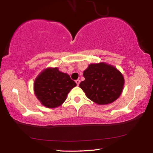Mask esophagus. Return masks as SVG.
<instances>
[{
  "label": "esophagus",
  "mask_w": 153,
  "mask_h": 153,
  "mask_svg": "<svg viewBox=\"0 0 153 153\" xmlns=\"http://www.w3.org/2000/svg\"><path fill=\"white\" fill-rule=\"evenodd\" d=\"M75 82H76V85H79L80 84V80H79V79H77V80H75Z\"/></svg>",
  "instance_id": "34e87169"
}]
</instances>
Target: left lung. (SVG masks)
Listing matches in <instances>:
<instances>
[{
  "label": "left lung",
  "mask_w": 153,
  "mask_h": 153,
  "mask_svg": "<svg viewBox=\"0 0 153 153\" xmlns=\"http://www.w3.org/2000/svg\"><path fill=\"white\" fill-rule=\"evenodd\" d=\"M83 76L85 80L80 83V88L89 99L98 105L113 102L122 93L125 79L113 66L105 62L91 64Z\"/></svg>",
  "instance_id": "obj_1"
}]
</instances>
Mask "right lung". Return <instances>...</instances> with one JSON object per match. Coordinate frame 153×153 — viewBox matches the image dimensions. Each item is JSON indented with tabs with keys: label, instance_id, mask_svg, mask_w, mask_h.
I'll return each instance as SVG.
<instances>
[{
	"label": "right lung",
	"instance_id": "add662e5",
	"mask_svg": "<svg viewBox=\"0 0 153 153\" xmlns=\"http://www.w3.org/2000/svg\"><path fill=\"white\" fill-rule=\"evenodd\" d=\"M76 86L68 74L59 71L56 67L47 68L36 78L34 91L43 106L53 108L61 105L69 92Z\"/></svg>",
	"mask_w": 153,
	"mask_h": 153
}]
</instances>
